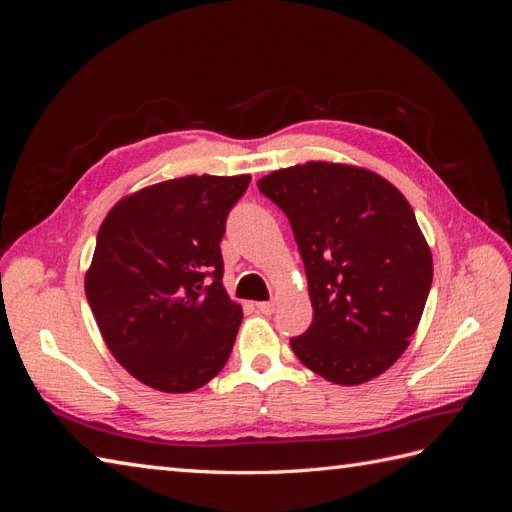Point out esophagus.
Listing matches in <instances>:
<instances>
[{"instance_id": "esophagus-1", "label": "esophagus", "mask_w": 512, "mask_h": 512, "mask_svg": "<svg viewBox=\"0 0 512 512\" xmlns=\"http://www.w3.org/2000/svg\"><path fill=\"white\" fill-rule=\"evenodd\" d=\"M256 307H258V312L260 314H273V309H275V301H260V303H256Z\"/></svg>"}]
</instances>
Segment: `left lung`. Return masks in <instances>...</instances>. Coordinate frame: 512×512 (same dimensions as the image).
<instances>
[{
    "label": "left lung",
    "mask_w": 512,
    "mask_h": 512,
    "mask_svg": "<svg viewBox=\"0 0 512 512\" xmlns=\"http://www.w3.org/2000/svg\"><path fill=\"white\" fill-rule=\"evenodd\" d=\"M258 190L292 226L314 320L290 346L333 384L384 374L410 346L433 277L431 250L406 196L374 170L305 162Z\"/></svg>",
    "instance_id": "left-lung-1"
}]
</instances>
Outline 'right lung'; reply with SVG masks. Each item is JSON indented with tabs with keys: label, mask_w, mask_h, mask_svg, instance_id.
I'll use <instances>...</instances> for the list:
<instances>
[{
	"label": "right lung",
	"mask_w": 512,
	"mask_h": 512,
	"mask_svg": "<svg viewBox=\"0 0 512 512\" xmlns=\"http://www.w3.org/2000/svg\"><path fill=\"white\" fill-rule=\"evenodd\" d=\"M250 175H188L123 196L85 273L104 344L130 376L190 393L226 365L243 309L224 288L220 241Z\"/></svg>",
	"instance_id": "add662e5"
}]
</instances>
